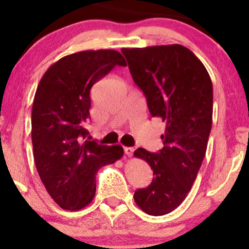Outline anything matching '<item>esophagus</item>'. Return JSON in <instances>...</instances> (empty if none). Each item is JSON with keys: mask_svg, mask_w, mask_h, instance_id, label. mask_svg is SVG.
<instances>
[{"mask_svg": "<svg viewBox=\"0 0 249 249\" xmlns=\"http://www.w3.org/2000/svg\"><path fill=\"white\" fill-rule=\"evenodd\" d=\"M133 151L134 148L133 147H124V152L126 154L127 157H131L133 154Z\"/></svg>", "mask_w": 249, "mask_h": 249, "instance_id": "1", "label": "esophagus"}]
</instances>
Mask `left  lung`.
<instances>
[{
    "instance_id": "1",
    "label": "left lung",
    "mask_w": 249,
    "mask_h": 249,
    "mask_svg": "<svg viewBox=\"0 0 249 249\" xmlns=\"http://www.w3.org/2000/svg\"><path fill=\"white\" fill-rule=\"evenodd\" d=\"M134 83L146 97L153 117L166 123L158 153L139 147L134 157L153 170L146 188L134 201L150 215H164L184 201L191 191L212 128L213 85L206 68L184 45L123 48Z\"/></svg>"
}]
</instances>
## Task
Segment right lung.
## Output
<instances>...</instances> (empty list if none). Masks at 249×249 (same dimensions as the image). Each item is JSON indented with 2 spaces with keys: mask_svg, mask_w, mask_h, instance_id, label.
<instances>
[{
  "mask_svg": "<svg viewBox=\"0 0 249 249\" xmlns=\"http://www.w3.org/2000/svg\"><path fill=\"white\" fill-rule=\"evenodd\" d=\"M116 65H126L116 50L79 51L53 63L37 87L31 111L34 159L45 190L63 210L88 206L99 168L124 154L121 145L85 141L91 88Z\"/></svg>",
  "mask_w": 249,
  "mask_h": 249,
  "instance_id": "1",
  "label": "right lung"
}]
</instances>
